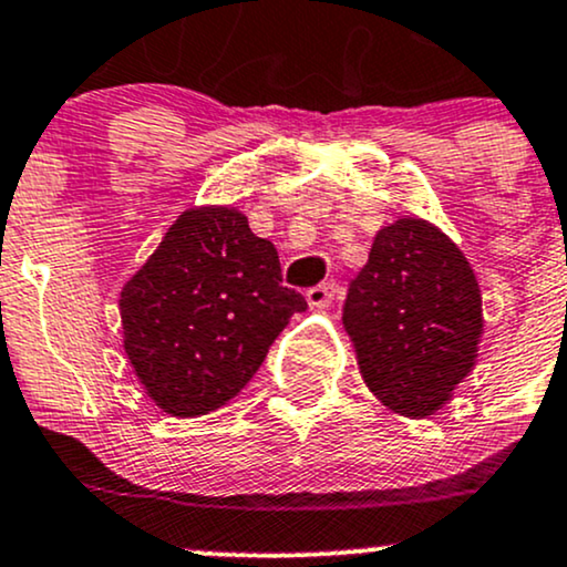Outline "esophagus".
<instances>
[{
    "instance_id": "esophagus-1",
    "label": "esophagus",
    "mask_w": 567,
    "mask_h": 567,
    "mask_svg": "<svg viewBox=\"0 0 567 567\" xmlns=\"http://www.w3.org/2000/svg\"><path fill=\"white\" fill-rule=\"evenodd\" d=\"M339 295V284L337 281H323L318 286H310L308 289V302L310 308H329Z\"/></svg>"
}]
</instances>
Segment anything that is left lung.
<instances>
[{"label":"left lung","instance_id":"obj_1","mask_svg":"<svg viewBox=\"0 0 567 567\" xmlns=\"http://www.w3.org/2000/svg\"><path fill=\"white\" fill-rule=\"evenodd\" d=\"M342 321L379 401L403 416H430L475 365L481 286L441 230L403 217L377 233L348 286Z\"/></svg>","mask_w":567,"mask_h":567}]
</instances>
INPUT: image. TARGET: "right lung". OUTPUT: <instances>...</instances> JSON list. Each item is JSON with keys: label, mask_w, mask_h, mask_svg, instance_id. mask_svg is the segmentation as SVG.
Masks as SVG:
<instances>
[{"label": "right lung", "mask_w": 567, "mask_h": 567, "mask_svg": "<svg viewBox=\"0 0 567 567\" xmlns=\"http://www.w3.org/2000/svg\"><path fill=\"white\" fill-rule=\"evenodd\" d=\"M268 238L228 206L190 209L124 286V348L172 416L209 414L257 374L272 339L308 308L281 284Z\"/></svg>", "instance_id": "1"}]
</instances>
